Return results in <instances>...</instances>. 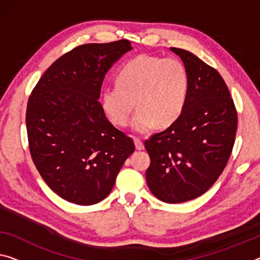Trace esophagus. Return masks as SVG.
Wrapping results in <instances>:
<instances>
[{
	"mask_svg": "<svg viewBox=\"0 0 260 260\" xmlns=\"http://www.w3.org/2000/svg\"><path fill=\"white\" fill-rule=\"evenodd\" d=\"M134 142H135L136 149H137V150H143L144 149V144H143V142L141 141V139L134 138Z\"/></svg>",
	"mask_w": 260,
	"mask_h": 260,
	"instance_id": "1",
	"label": "esophagus"
}]
</instances>
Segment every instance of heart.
<instances>
[{
    "label": "heart",
    "mask_w": 260,
    "mask_h": 260,
    "mask_svg": "<svg viewBox=\"0 0 260 260\" xmlns=\"http://www.w3.org/2000/svg\"><path fill=\"white\" fill-rule=\"evenodd\" d=\"M189 91V75L177 58L141 54L126 61L116 74V85L102 90L101 106L117 126L129 124L136 103L139 110L133 130L146 134L157 125L167 126L180 117Z\"/></svg>",
    "instance_id": "heart-1"
}]
</instances>
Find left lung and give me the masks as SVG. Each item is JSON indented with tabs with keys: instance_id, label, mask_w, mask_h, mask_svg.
<instances>
[{
	"instance_id": "obj_1",
	"label": "left lung",
	"mask_w": 260,
	"mask_h": 260,
	"mask_svg": "<svg viewBox=\"0 0 260 260\" xmlns=\"http://www.w3.org/2000/svg\"><path fill=\"white\" fill-rule=\"evenodd\" d=\"M189 75L177 121L144 143L151 164L146 182L155 198L181 203L206 193L224 170L237 130V111L224 80L197 55L171 47Z\"/></svg>"
}]
</instances>
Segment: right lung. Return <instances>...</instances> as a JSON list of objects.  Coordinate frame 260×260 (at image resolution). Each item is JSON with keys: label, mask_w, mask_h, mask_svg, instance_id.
Segmentation results:
<instances>
[{"label": "right lung", "mask_w": 260, "mask_h": 260, "mask_svg": "<svg viewBox=\"0 0 260 260\" xmlns=\"http://www.w3.org/2000/svg\"><path fill=\"white\" fill-rule=\"evenodd\" d=\"M130 50L126 39L75 47L46 70L27 101L35 165L55 194L75 205L106 199L135 151L133 139L108 121L99 102L107 72Z\"/></svg>", "instance_id": "add662e5"}]
</instances>
